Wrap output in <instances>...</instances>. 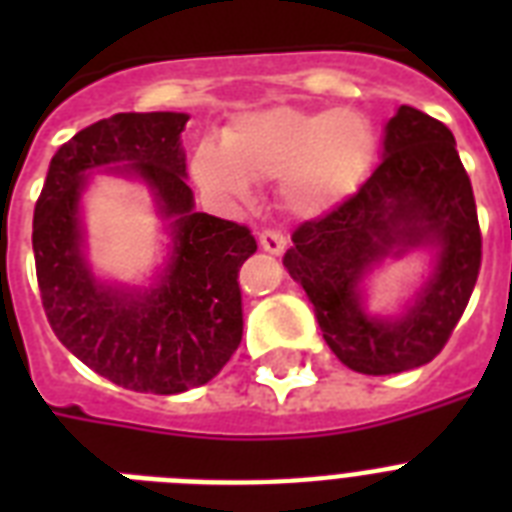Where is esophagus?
Listing matches in <instances>:
<instances>
[{
  "label": "esophagus",
  "instance_id": "1",
  "mask_svg": "<svg viewBox=\"0 0 512 512\" xmlns=\"http://www.w3.org/2000/svg\"><path fill=\"white\" fill-rule=\"evenodd\" d=\"M260 247L265 249V252H271V255H281L284 252V247H287V236L281 231H263L260 233Z\"/></svg>",
  "mask_w": 512,
  "mask_h": 512
}]
</instances>
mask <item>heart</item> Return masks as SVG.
<instances>
[{"mask_svg":"<svg viewBox=\"0 0 512 512\" xmlns=\"http://www.w3.org/2000/svg\"><path fill=\"white\" fill-rule=\"evenodd\" d=\"M372 148V127L353 108H271L239 119L223 146L201 143L191 170L204 191L233 201L247 199L252 180H284L289 212L316 217L356 188Z\"/></svg>","mask_w":512,"mask_h":512,"instance_id":"1","label":"heart"}]
</instances>
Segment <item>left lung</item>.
<instances>
[{
	"instance_id": "left-lung-1",
	"label": "left lung",
	"mask_w": 512,
	"mask_h": 512,
	"mask_svg": "<svg viewBox=\"0 0 512 512\" xmlns=\"http://www.w3.org/2000/svg\"><path fill=\"white\" fill-rule=\"evenodd\" d=\"M437 249V265L396 320L363 311L360 281L382 256ZM289 276L316 308L324 340L361 374L428 364L452 337L481 268L473 185L446 124L401 106L385 124L382 162L350 199L292 233Z\"/></svg>"
}]
</instances>
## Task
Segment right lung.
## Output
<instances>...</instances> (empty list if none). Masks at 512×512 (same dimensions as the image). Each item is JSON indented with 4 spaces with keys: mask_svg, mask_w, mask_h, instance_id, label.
Listing matches in <instances>:
<instances>
[{
    "mask_svg": "<svg viewBox=\"0 0 512 512\" xmlns=\"http://www.w3.org/2000/svg\"><path fill=\"white\" fill-rule=\"evenodd\" d=\"M188 114H114L84 127L52 156L34 209V260L52 332L100 377L172 396L204 385L244 332L239 268L255 255L247 225L193 209L180 132ZM122 163L155 191L171 220L173 255L154 290L106 288L83 260V175Z\"/></svg>",
    "mask_w": 512,
    "mask_h": 512,
    "instance_id": "1",
    "label": "right lung"
}]
</instances>
